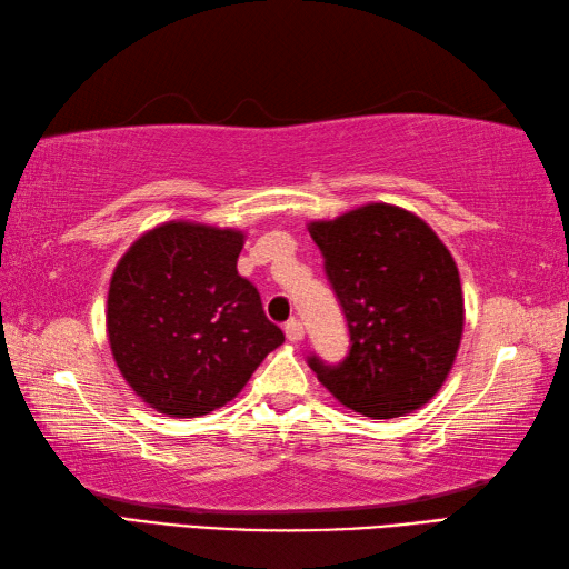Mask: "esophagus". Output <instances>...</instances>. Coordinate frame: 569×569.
Listing matches in <instances>:
<instances>
[{"mask_svg": "<svg viewBox=\"0 0 569 569\" xmlns=\"http://www.w3.org/2000/svg\"><path fill=\"white\" fill-rule=\"evenodd\" d=\"M284 336H287V340H292V343H299V340L305 338V326H301V321H297V319H289L284 323Z\"/></svg>", "mask_w": 569, "mask_h": 569, "instance_id": "34e87169", "label": "esophagus"}]
</instances>
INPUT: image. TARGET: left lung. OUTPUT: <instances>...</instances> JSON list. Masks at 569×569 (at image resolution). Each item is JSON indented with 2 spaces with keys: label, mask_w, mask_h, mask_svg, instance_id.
I'll return each instance as SVG.
<instances>
[{
  "label": "left lung",
  "mask_w": 569,
  "mask_h": 569,
  "mask_svg": "<svg viewBox=\"0 0 569 569\" xmlns=\"http://www.w3.org/2000/svg\"><path fill=\"white\" fill-rule=\"evenodd\" d=\"M346 313L350 348L338 365L309 356L319 382L372 419L421 409L456 362L465 307L450 250L411 211L368 204L309 223Z\"/></svg>",
  "instance_id": "obj_1"
}]
</instances>
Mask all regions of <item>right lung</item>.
Returning <instances> with one entry per match:
<instances>
[{
    "label": "right lung",
    "mask_w": 569,
    "mask_h": 569,
    "mask_svg": "<svg viewBox=\"0 0 569 569\" xmlns=\"http://www.w3.org/2000/svg\"><path fill=\"white\" fill-rule=\"evenodd\" d=\"M243 233L168 221L126 250L107 299L109 346L148 407L194 419L231 401L284 343L238 274Z\"/></svg>",
    "instance_id": "obj_1"
}]
</instances>
